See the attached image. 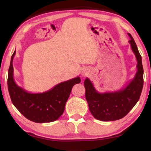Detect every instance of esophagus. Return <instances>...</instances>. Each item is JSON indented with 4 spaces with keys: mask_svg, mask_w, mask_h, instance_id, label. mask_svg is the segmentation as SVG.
Returning a JSON list of instances; mask_svg holds the SVG:
<instances>
[{
    "mask_svg": "<svg viewBox=\"0 0 151 151\" xmlns=\"http://www.w3.org/2000/svg\"><path fill=\"white\" fill-rule=\"evenodd\" d=\"M81 74H82V75H83V76H86V75H87V74H88V72H87V71H86V70H83V71H82V72H81Z\"/></svg>",
    "mask_w": 151,
    "mask_h": 151,
    "instance_id": "esophagus-1",
    "label": "esophagus"
}]
</instances>
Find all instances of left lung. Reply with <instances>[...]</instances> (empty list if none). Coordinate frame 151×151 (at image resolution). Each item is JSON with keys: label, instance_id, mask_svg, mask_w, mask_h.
Wrapping results in <instances>:
<instances>
[{"label": "left lung", "instance_id": "left-lung-1", "mask_svg": "<svg viewBox=\"0 0 151 151\" xmlns=\"http://www.w3.org/2000/svg\"><path fill=\"white\" fill-rule=\"evenodd\" d=\"M128 35L131 38L129 42L137 61V71L129 83L119 91L101 93L96 90L88 78H86L84 82L89 110L94 118L102 121L123 118L139 100L142 90L144 81L142 58L133 38L130 33Z\"/></svg>", "mask_w": 151, "mask_h": 151}]
</instances>
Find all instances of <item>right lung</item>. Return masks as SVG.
<instances>
[{
	"label": "right lung",
	"mask_w": 151,
	"mask_h": 151,
	"mask_svg": "<svg viewBox=\"0 0 151 151\" xmlns=\"http://www.w3.org/2000/svg\"><path fill=\"white\" fill-rule=\"evenodd\" d=\"M15 53L14 50L8 72V89L12 104L30 121L39 123L55 121L63 114L73 86L81 83V78L77 76L63 82L43 93H29L18 86L14 80L12 60Z\"/></svg>",
	"instance_id": "obj_1"
}]
</instances>
